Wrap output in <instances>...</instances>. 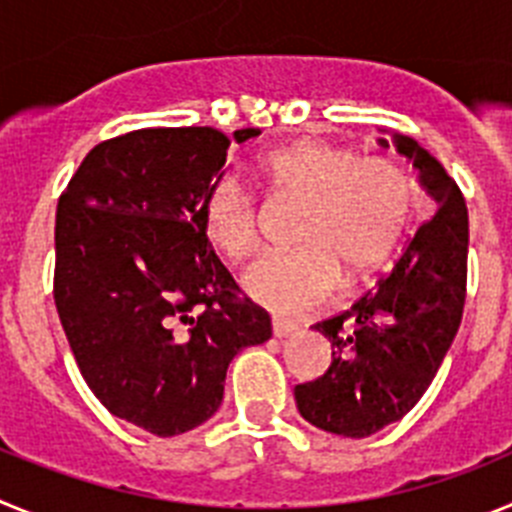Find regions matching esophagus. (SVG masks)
Returning <instances> with one entry per match:
<instances>
[{
  "label": "esophagus",
  "mask_w": 512,
  "mask_h": 512,
  "mask_svg": "<svg viewBox=\"0 0 512 512\" xmlns=\"http://www.w3.org/2000/svg\"><path fill=\"white\" fill-rule=\"evenodd\" d=\"M271 330H274V336L277 338L292 336V333L297 330V323H292V320H284V318H274L271 320Z\"/></svg>",
  "instance_id": "obj_1"
}]
</instances>
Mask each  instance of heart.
I'll return each instance as SVG.
<instances>
[{
	"label": "heart",
	"instance_id": "heart-1",
	"mask_svg": "<svg viewBox=\"0 0 512 512\" xmlns=\"http://www.w3.org/2000/svg\"><path fill=\"white\" fill-rule=\"evenodd\" d=\"M259 182L279 202L302 205L287 256L246 271L243 289L277 312H305L333 295L338 279L359 284L390 264L413 215V179L392 158H361L354 148L297 140L259 156ZM205 238L225 259L259 246V210L238 179L217 176L200 202Z\"/></svg>",
	"mask_w": 512,
	"mask_h": 512
}]
</instances>
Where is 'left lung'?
I'll return each mask as SVG.
<instances>
[{"label":"left lung","instance_id":"1","mask_svg":"<svg viewBox=\"0 0 512 512\" xmlns=\"http://www.w3.org/2000/svg\"><path fill=\"white\" fill-rule=\"evenodd\" d=\"M395 146L420 171L436 210L377 289L312 325L330 341L333 361L323 377L295 387L302 418L346 438L372 436L415 408L454 341L467 300L464 194L413 138L395 135Z\"/></svg>","mask_w":512,"mask_h":512}]
</instances>
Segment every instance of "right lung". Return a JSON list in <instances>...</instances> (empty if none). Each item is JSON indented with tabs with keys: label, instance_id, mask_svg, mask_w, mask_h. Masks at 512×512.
<instances>
[{
	"label": "right lung",
	"instance_id": "right-lung-1",
	"mask_svg": "<svg viewBox=\"0 0 512 512\" xmlns=\"http://www.w3.org/2000/svg\"><path fill=\"white\" fill-rule=\"evenodd\" d=\"M228 148L215 128L133 130L94 146L58 200L53 300L81 377L161 438L212 418L233 356L271 338L202 230Z\"/></svg>",
	"mask_w": 512,
	"mask_h": 512
}]
</instances>
